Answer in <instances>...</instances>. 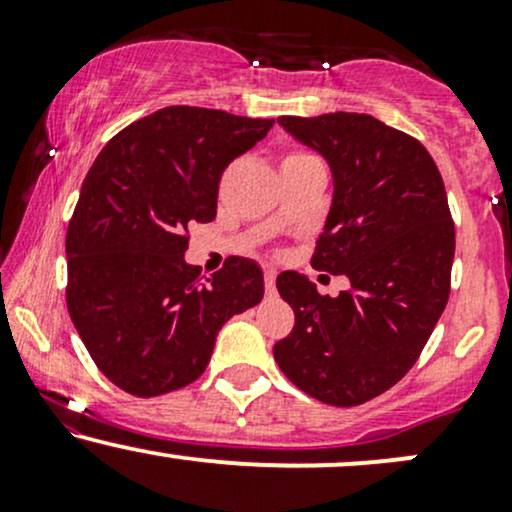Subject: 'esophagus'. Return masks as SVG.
I'll return each instance as SVG.
<instances>
[{
  "label": "esophagus",
  "instance_id": "obj_1",
  "mask_svg": "<svg viewBox=\"0 0 512 512\" xmlns=\"http://www.w3.org/2000/svg\"><path fill=\"white\" fill-rule=\"evenodd\" d=\"M264 286H267V293H274L276 289V269H264Z\"/></svg>",
  "mask_w": 512,
  "mask_h": 512
}]
</instances>
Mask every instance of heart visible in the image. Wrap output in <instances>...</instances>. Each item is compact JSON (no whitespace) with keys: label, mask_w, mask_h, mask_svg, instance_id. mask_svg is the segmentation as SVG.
Masks as SVG:
<instances>
[{"label":"heart","mask_w":512,"mask_h":512,"mask_svg":"<svg viewBox=\"0 0 512 512\" xmlns=\"http://www.w3.org/2000/svg\"><path fill=\"white\" fill-rule=\"evenodd\" d=\"M298 156H305V154H291V156H286V158H298ZM286 158H284V161H286Z\"/></svg>","instance_id":"b5f03b06"}]
</instances>
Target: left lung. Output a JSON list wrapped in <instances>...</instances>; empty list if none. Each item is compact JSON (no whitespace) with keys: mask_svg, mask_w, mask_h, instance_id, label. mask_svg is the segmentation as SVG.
Here are the masks:
<instances>
[{"mask_svg":"<svg viewBox=\"0 0 512 512\" xmlns=\"http://www.w3.org/2000/svg\"><path fill=\"white\" fill-rule=\"evenodd\" d=\"M276 122L332 170L330 214L310 264L351 286L332 298L305 274L276 276L296 325L274 358L305 395L356 407L407 375L443 315L455 257L448 195L424 144L375 117Z\"/></svg>","mask_w":512,"mask_h":512,"instance_id":"obj_1","label":"left lung"}]
</instances>
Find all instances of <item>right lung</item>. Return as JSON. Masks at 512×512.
Segmentation results:
<instances>
[{"label": "right lung", "mask_w": 512, "mask_h": 512, "mask_svg": "<svg viewBox=\"0 0 512 512\" xmlns=\"http://www.w3.org/2000/svg\"><path fill=\"white\" fill-rule=\"evenodd\" d=\"M274 120L170 105L93 161L67 228V308L110 383L156 397L195 383L223 322L262 301L260 264L209 279L185 262L187 226L216 219L219 180Z\"/></svg>", "instance_id": "add662e5"}]
</instances>
